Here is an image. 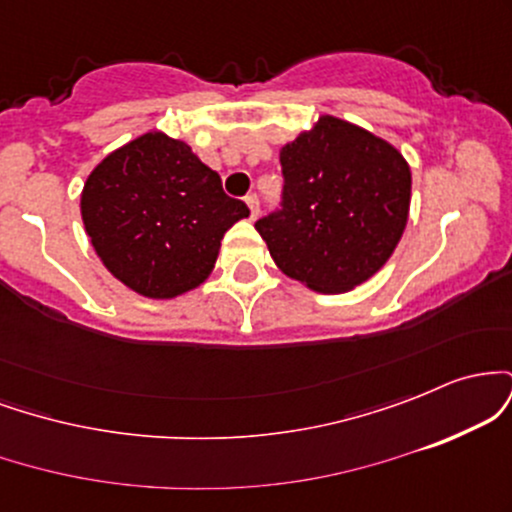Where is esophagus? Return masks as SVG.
I'll list each match as a JSON object with an SVG mask.
<instances>
[{"label":"esophagus","instance_id":"1","mask_svg":"<svg viewBox=\"0 0 512 512\" xmlns=\"http://www.w3.org/2000/svg\"><path fill=\"white\" fill-rule=\"evenodd\" d=\"M245 204L250 209V219H257V214H260V199H257V195L245 197Z\"/></svg>","mask_w":512,"mask_h":512}]
</instances>
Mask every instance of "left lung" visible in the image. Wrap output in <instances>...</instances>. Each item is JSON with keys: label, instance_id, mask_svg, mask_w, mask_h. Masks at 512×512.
<instances>
[{"label": "left lung", "instance_id": "left-lung-1", "mask_svg": "<svg viewBox=\"0 0 512 512\" xmlns=\"http://www.w3.org/2000/svg\"><path fill=\"white\" fill-rule=\"evenodd\" d=\"M284 209L255 223L276 267L317 293L378 274L409 221L411 170L385 139L320 115L279 149Z\"/></svg>", "mask_w": 512, "mask_h": 512}]
</instances>
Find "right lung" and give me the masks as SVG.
Here are the masks:
<instances>
[{
    "label": "right lung",
    "instance_id": "right-lung-1",
    "mask_svg": "<svg viewBox=\"0 0 512 512\" xmlns=\"http://www.w3.org/2000/svg\"><path fill=\"white\" fill-rule=\"evenodd\" d=\"M250 209L166 132L139 134L88 173L81 221L103 267L144 298L170 301L214 272L221 238Z\"/></svg>",
    "mask_w": 512,
    "mask_h": 512
}]
</instances>
